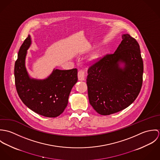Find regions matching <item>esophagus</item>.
<instances>
[{
  "mask_svg": "<svg viewBox=\"0 0 160 160\" xmlns=\"http://www.w3.org/2000/svg\"><path fill=\"white\" fill-rule=\"evenodd\" d=\"M78 79L79 81H84L85 79V72L82 69H80L78 71Z\"/></svg>",
  "mask_w": 160,
  "mask_h": 160,
  "instance_id": "1",
  "label": "esophagus"
}]
</instances>
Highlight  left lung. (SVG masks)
Returning a JSON list of instances; mask_svg holds the SVG:
<instances>
[{
	"label": "left lung",
	"instance_id": "left-lung-1",
	"mask_svg": "<svg viewBox=\"0 0 160 160\" xmlns=\"http://www.w3.org/2000/svg\"><path fill=\"white\" fill-rule=\"evenodd\" d=\"M122 39L114 53L105 55L88 69L89 103L102 115L113 114L128 107L142 86L143 63L140 46L128 34H123Z\"/></svg>",
	"mask_w": 160,
	"mask_h": 160
}]
</instances>
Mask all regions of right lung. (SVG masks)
<instances>
[{
	"instance_id": "obj_1",
	"label": "right lung",
	"mask_w": 160,
	"mask_h": 160,
	"mask_svg": "<svg viewBox=\"0 0 160 160\" xmlns=\"http://www.w3.org/2000/svg\"><path fill=\"white\" fill-rule=\"evenodd\" d=\"M31 44L29 35L24 41L15 62L14 74L17 93L23 103L38 114L55 118L66 108L69 93L78 81V69H53L45 79L31 78L25 67L27 50Z\"/></svg>"
}]
</instances>
